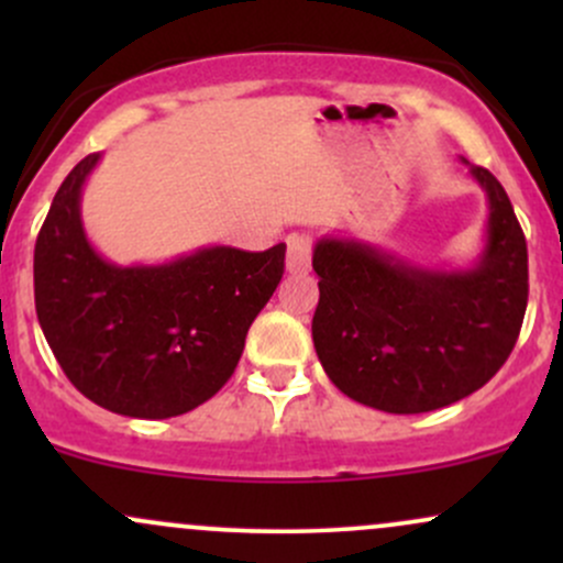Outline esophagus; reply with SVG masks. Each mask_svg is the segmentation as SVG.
Masks as SVG:
<instances>
[{
  "instance_id": "obj_1",
  "label": "esophagus",
  "mask_w": 563,
  "mask_h": 563,
  "mask_svg": "<svg viewBox=\"0 0 563 563\" xmlns=\"http://www.w3.org/2000/svg\"><path fill=\"white\" fill-rule=\"evenodd\" d=\"M312 267V238L303 232H294L288 235V256L286 269L290 275H307Z\"/></svg>"
}]
</instances>
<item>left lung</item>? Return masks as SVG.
<instances>
[{
	"label": "left lung",
	"mask_w": 563,
	"mask_h": 563,
	"mask_svg": "<svg viewBox=\"0 0 563 563\" xmlns=\"http://www.w3.org/2000/svg\"><path fill=\"white\" fill-rule=\"evenodd\" d=\"M461 164L487 196L484 245L471 267H429L360 238L314 243V352L354 402L394 416L448 407L482 389L519 339L525 232L493 174Z\"/></svg>",
	"instance_id": "1"
}]
</instances>
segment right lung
<instances>
[{"mask_svg":"<svg viewBox=\"0 0 563 563\" xmlns=\"http://www.w3.org/2000/svg\"><path fill=\"white\" fill-rule=\"evenodd\" d=\"M100 158L74 166L36 238L38 325L95 405L145 421L183 416L228 384L251 322L280 283L286 243L260 254L203 245L164 264L106 260L81 219Z\"/></svg>","mask_w":563,"mask_h":563,"instance_id":"add662e5","label":"right lung"}]
</instances>
